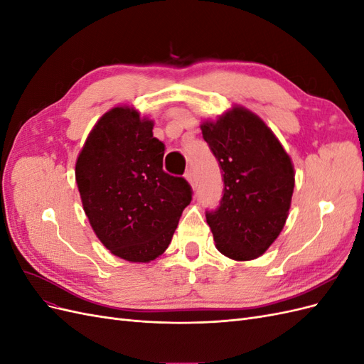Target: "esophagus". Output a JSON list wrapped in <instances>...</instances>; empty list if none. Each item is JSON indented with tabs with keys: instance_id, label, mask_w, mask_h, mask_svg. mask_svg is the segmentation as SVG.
Masks as SVG:
<instances>
[{
	"instance_id": "34e87169",
	"label": "esophagus",
	"mask_w": 364,
	"mask_h": 364,
	"mask_svg": "<svg viewBox=\"0 0 364 364\" xmlns=\"http://www.w3.org/2000/svg\"><path fill=\"white\" fill-rule=\"evenodd\" d=\"M185 179L191 183V186H196V179H194V173L191 170H188L185 173Z\"/></svg>"
}]
</instances>
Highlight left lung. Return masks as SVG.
Masks as SVG:
<instances>
[{
    "label": "left lung",
    "instance_id": "left-lung-1",
    "mask_svg": "<svg viewBox=\"0 0 364 364\" xmlns=\"http://www.w3.org/2000/svg\"><path fill=\"white\" fill-rule=\"evenodd\" d=\"M202 135L223 178V197L206 222L215 247L237 261L258 258L278 238L294 188L290 156L264 121L234 107Z\"/></svg>",
    "mask_w": 364,
    "mask_h": 364
}]
</instances>
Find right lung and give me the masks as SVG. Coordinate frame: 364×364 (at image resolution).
<instances>
[{
    "mask_svg": "<svg viewBox=\"0 0 364 364\" xmlns=\"http://www.w3.org/2000/svg\"><path fill=\"white\" fill-rule=\"evenodd\" d=\"M132 107H114L91 130L75 162L85 214L114 255L149 262L168 247L193 190L162 168L164 142Z\"/></svg>",
    "mask_w": 364,
    "mask_h": 364,
    "instance_id": "add662e5",
    "label": "right lung"
}]
</instances>
